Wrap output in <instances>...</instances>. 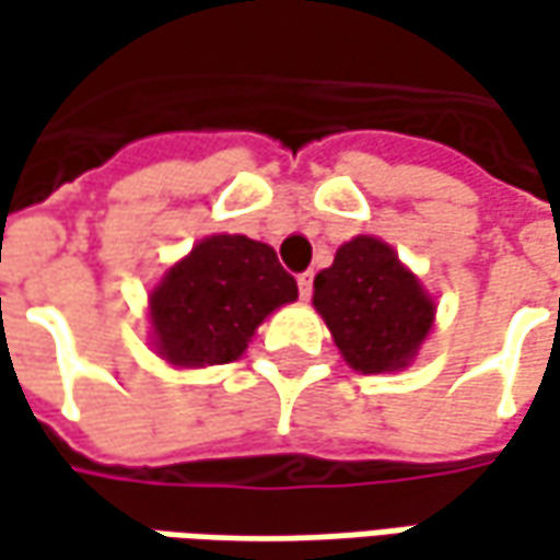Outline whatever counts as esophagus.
I'll return each mask as SVG.
<instances>
[{"label": "esophagus", "mask_w": 560, "mask_h": 560, "mask_svg": "<svg viewBox=\"0 0 560 560\" xmlns=\"http://www.w3.org/2000/svg\"><path fill=\"white\" fill-rule=\"evenodd\" d=\"M312 287H314V273H299V295L302 299H312Z\"/></svg>", "instance_id": "1"}]
</instances>
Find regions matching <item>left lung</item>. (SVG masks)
<instances>
[{
	"instance_id": "left-lung-1",
	"label": "left lung",
	"mask_w": 560,
	"mask_h": 560,
	"mask_svg": "<svg viewBox=\"0 0 560 560\" xmlns=\"http://www.w3.org/2000/svg\"><path fill=\"white\" fill-rule=\"evenodd\" d=\"M312 302L339 355L361 374L408 368L436 317L418 277L376 236L336 248L334 265L314 277Z\"/></svg>"
}]
</instances>
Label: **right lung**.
<instances>
[{
    "instance_id": "add662e5",
    "label": "right lung",
    "mask_w": 560,
    "mask_h": 560,
    "mask_svg": "<svg viewBox=\"0 0 560 560\" xmlns=\"http://www.w3.org/2000/svg\"><path fill=\"white\" fill-rule=\"evenodd\" d=\"M295 299L299 287L268 243L240 233L205 236L149 295L152 339L174 368L230 364L258 324Z\"/></svg>"
}]
</instances>
